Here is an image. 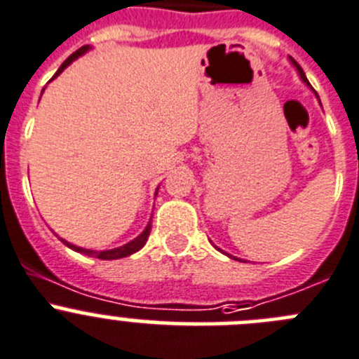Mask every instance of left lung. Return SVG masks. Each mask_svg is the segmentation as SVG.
Wrapping results in <instances>:
<instances>
[{
  "label": "left lung",
  "instance_id": "1",
  "mask_svg": "<svg viewBox=\"0 0 359 359\" xmlns=\"http://www.w3.org/2000/svg\"><path fill=\"white\" fill-rule=\"evenodd\" d=\"M289 60H290V63H292V65H294V69H296V70H297V74H299V78H301V81H303V83H304V85H306V86H308V88H311L310 81H308V79H306V76H304L303 69H301V67H299V65H297V62H296V60H294V58H290V56H289ZM311 90H313V88H311ZM316 95H317V93H316ZM317 99H319V97H317ZM319 102H320V100H319ZM214 248H216V250H217V251H221V253H225V255H226V257H229V259H233V260H239V262H246V260H243V259H237V257H232V255H230V253H226V251L219 250V248H217V246H214Z\"/></svg>",
  "mask_w": 359,
  "mask_h": 359
}]
</instances>
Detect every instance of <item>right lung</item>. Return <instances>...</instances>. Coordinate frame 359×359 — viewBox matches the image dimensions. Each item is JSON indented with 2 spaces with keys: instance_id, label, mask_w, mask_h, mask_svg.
<instances>
[{
  "instance_id": "add662e5",
  "label": "right lung",
  "mask_w": 359,
  "mask_h": 359,
  "mask_svg": "<svg viewBox=\"0 0 359 359\" xmlns=\"http://www.w3.org/2000/svg\"><path fill=\"white\" fill-rule=\"evenodd\" d=\"M90 49H92V48H90V46H83L81 49H78V51H76V53H72V55H70L69 58H67L65 62H63L62 65H60V69L56 70V74H55V76H53V79L58 78L60 74H62L63 70H65L67 67L70 65V63L76 62V60H78L79 56H83V55H85V53H88ZM53 79H51V81H53ZM42 92H43V90H42ZM157 189H159V186H157ZM157 189H156V195H157ZM150 229H152V219H150L149 223H147L145 230H143V232L140 233L138 237H134L133 241H129V243L123 244V246L113 248V250H102V251L79 248V246H76V244H72V243H67L65 239H60V241H62V243L65 244L67 248H70V250H74V251H78V253H83V255H88V257H93V259H100V260H116V259H123V257L133 255V253H136V251L142 250V248L145 246L147 239H149Z\"/></svg>"
}]
</instances>
